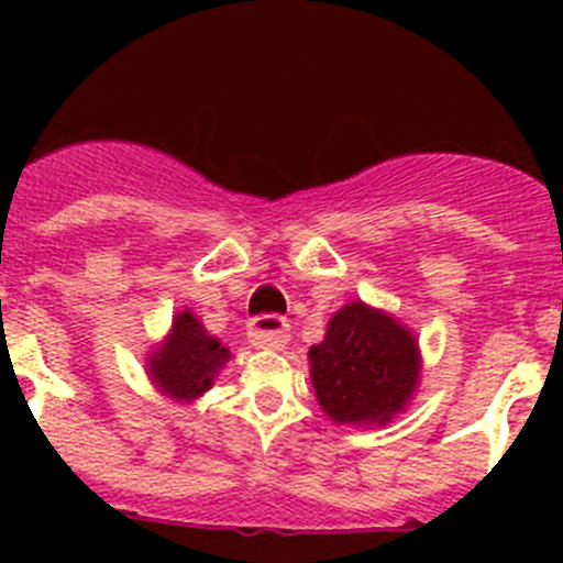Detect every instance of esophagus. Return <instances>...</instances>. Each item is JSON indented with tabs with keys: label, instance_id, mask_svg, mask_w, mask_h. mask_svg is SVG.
Instances as JSON below:
<instances>
[{
	"label": "esophagus",
	"instance_id": "34e87169",
	"mask_svg": "<svg viewBox=\"0 0 563 563\" xmlns=\"http://www.w3.org/2000/svg\"><path fill=\"white\" fill-rule=\"evenodd\" d=\"M247 334L255 349H283L291 338V323L275 313H264L250 321Z\"/></svg>",
	"mask_w": 563,
	"mask_h": 563
}]
</instances>
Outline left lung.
<instances>
[{
  "mask_svg": "<svg viewBox=\"0 0 563 563\" xmlns=\"http://www.w3.org/2000/svg\"><path fill=\"white\" fill-rule=\"evenodd\" d=\"M308 356L316 397L334 422H389L417 389L413 334L362 302L338 310Z\"/></svg>",
  "mask_w": 563,
  "mask_h": 563,
  "instance_id": "obj_1",
  "label": "left lung"
}]
</instances>
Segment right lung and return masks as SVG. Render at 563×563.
<instances>
[{
	"label": "right lung",
	"mask_w": 563,
	"mask_h": 563,
	"mask_svg": "<svg viewBox=\"0 0 563 563\" xmlns=\"http://www.w3.org/2000/svg\"><path fill=\"white\" fill-rule=\"evenodd\" d=\"M229 349L220 345L192 313H179L172 334L150 360V373L163 391L179 400H192L212 387V378L229 362Z\"/></svg>",
	"instance_id": "add662e5"
}]
</instances>
